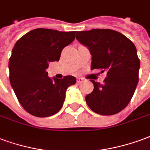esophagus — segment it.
Segmentation results:
<instances>
[{
  "instance_id": "esophagus-1",
  "label": "esophagus",
  "mask_w": 150,
  "mask_h": 150,
  "mask_svg": "<svg viewBox=\"0 0 150 150\" xmlns=\"http://www.w3.org/2000/svg\"><path fill=\"white\" fill-rule=\"evenodd\" d=\"M84 81H85V80H84V78H82V77H77V78H76V83H77V84H81V83L84 82Z\"/></svg>"
}]
</instances>
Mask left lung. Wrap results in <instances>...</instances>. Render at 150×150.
<instances>
[{
    "label": "left lung",
    "instance_id": "left-lung-1",
    "mask_svg": "<svg viewBox=\"0 0 150 150\" xmlns=\"http://www.w3.org/2000/svg\"><path fill=\"white\" fill-rule=\"evenodd\" d=\"M76 40L88 48L91 69L107 72L104 84L90 80L94 88L86 95L90 110L100 115H113L129 103L138 83L140 60L134 44L119 32L94 29L76 32Z\"/></svg>",
    "mask_w": 150,
    "mask_h": 150
}]
</instances>
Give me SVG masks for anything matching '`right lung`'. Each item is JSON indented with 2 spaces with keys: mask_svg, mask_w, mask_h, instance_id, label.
Masks as SVG:
<instances>
[{
  "mask_svg": "<svg viewBox=\"0 0 150 150\" xmlns=\"http://www.w3.org/2000/svg\"><path fill=\"white\" fill-rule=\"evenodd\" d=\"M76 31L59 32L39 28L17 40L8 62L11 86L25 111L35 117L54 115L62 109L73 76L50 78L49 63L58 62L62 50L75 39Z\"/></svg>",
  "mask_w": 150,
  "mask_h": 150,
  "instance_id": "obj_1",
  "label": "right lung"
}]
</instances>
